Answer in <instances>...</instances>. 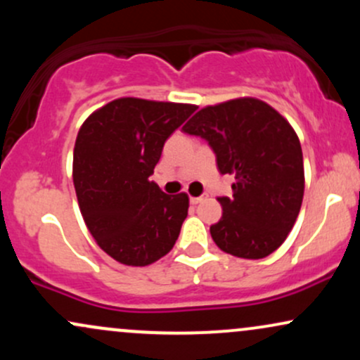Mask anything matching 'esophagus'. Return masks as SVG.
I'll use <instances>...</instances> for the list:
<instances>
[{
  "instance_id": "esophagus-1",
  "label": "esophagus",
  "mask_w": 360,
  "mask_h": 360,
  "mask_svg": "<svg viewBox=\"0 0 360 360\" xmlns=\"http://www.w3.org/2000/svg\"><path fill=\"white\" fill-rule=\"evenodd\" d=\"M206 198H208V194H201V196H191L189 198V201H191V205H198L201 203V201H205Z\"/></svg>"
}]
</instances>
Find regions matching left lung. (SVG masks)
Masks as SVG:
<instances>
[{
  "label": "left lung",
  "mask_w": 360,
  "mask_h": 360,
  "mask_svg": "<svg viewBox=\"0 0 360 360\" xmlns=\"http://www.w3.org/2000/svg\"><path fill=\"white\" fill-rule=\"evenodd\" d=\"M184 134L205 139L221 174H233L232 198L210 233L226 254L262 259L286 240L304 193L303 152L288 120L267 103L238 98L198 111Z\"/></svg>",
  "instance_id": "1"
}]
</instances>
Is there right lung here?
I'll return each mask as SVG.
<instances>
[{"label": "right lung", "instance_id": "add662e5", "mask_svg": "<svg viewBox=\"0 0 360 360\" xmlns=\"http://www.w3.org/2000/svg\"><path fill=\"white\" fill-rule=\"evenodd\" d=\"M194 110L183 103L118 98L79 128L72 179L81 214L98 245L125 266L155 262L179 237L188 194L169 196L148 177L166 140Z\"/></svg>", "mask_w": 360, "mask_h": 360}]
</instances>
